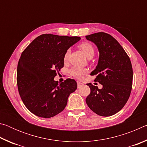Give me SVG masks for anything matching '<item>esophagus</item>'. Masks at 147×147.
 Instances as JSON below:
<instances>
[{"label":"esophagus","mask_w":147,"mask_h":147,"mask_svg":"<svg viewBox=\"0 0 147 147\" xmlns=\"http://www.w3.org/2000/svg\"><path fill=\"white\" fill-rule=\"evenodd\" d=\"M77 86H78V88H80L81 86H84V84H82V82H80L78 81V82H77Z\"/></svg>","instance_id":"esophagus-1"}]
</instances>
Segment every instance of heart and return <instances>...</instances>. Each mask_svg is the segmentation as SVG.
Returning <instances> with one entry per match:
<instances>
[{"label": "heart", "instance_id": "heart-1", "mask_svg": "<svg viewBox=\"0 0 147 147\" xmlns=\"http://www.w3.org/2000/svg\"><path fill=\"white\" fill-rule=\"evenodd\" d=\"M79 47L82 49V51H83V53L85 54L86 56L88 58H92L94 55L95 53V51L93 46L92 45L91 43H88V42H83L79 45ZM69 54V50H67L66 51V53L64 54V59L66 60L68 58ZM87 69H81L78 67H73L71 69L70 73L73 76L77 78H82L83 76L87 73Z\"/></svg>", "mask_w": 147, "mask_h": 147}]
</instances>
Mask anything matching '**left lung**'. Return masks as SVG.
<instances>
[{
    "instance_id": "left-lung-1",
    "label": "left lung",
    "mask_w": 147,
    "mask_h": 147,
    "mask_svg": "<svg viewBox=\"0 0 147 147\" xmlns=\"http://www.w3.org/2000/svg\"><path fill=\"white\" fill-rule=\"evenodd\" d=\"M96 45L99 52L98 64L91 75L102 88L87 84L91 93L86 102L98 115L108 117L121 110L130 95L133 70L130 58L119 42L109 34L98 32L86 36Z\"/></svg>"
}]
</instances>
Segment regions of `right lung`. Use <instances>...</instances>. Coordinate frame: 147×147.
<instances>
[{
    "label": "right lung",
    "instance_id": "1",
    "mask_svg": "<svg viewBox=\"0 0 147 147\" xmlns=\"http://www.w3.org/2000/svg\"><path fill=\"white\" fill-rule=\"evenodd\" d=\"M80 39L77 36L42 34L21 54L17 65V87L24 104L34 115L43 118L56 115L77 89L73 79L58 84L54 78L63 67L65 53Z\"/></svg>",
    "mask_w": 147,
    "mask_h": 147
}]
</instances>
